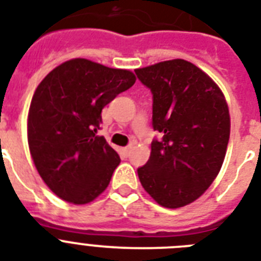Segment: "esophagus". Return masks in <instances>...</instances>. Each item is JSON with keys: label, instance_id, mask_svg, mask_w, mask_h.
<instances>
[{"label": "esophagus", "instance_id": "obj_1", "mask_svg": "<svg viewBox=\"0 0 261 261\" xmlns=\"http://www.w3.org/2000/svg\"><path fill=\"white\" fill-rule=\"evenodd\" d=\"M131 146H127V147H124V148H122V154L124 155V156H128V155H130V152H131Z\"/></svg>", "mask_w": 261, "mask_h": 261}]
</instances>
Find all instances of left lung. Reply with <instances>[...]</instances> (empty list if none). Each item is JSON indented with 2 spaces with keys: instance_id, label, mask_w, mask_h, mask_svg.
Listing matches in <instances>:
<instances>
[{
  "instance_id": "obj_1",
  "label": "left lung",
  "mask_w": 261,
  "mask_h": 261,
  "mask_svg": "<svg viewBox=\"0 0 261 261\" xmlns=\"http://www.w3.org/2000/svg\"><path fill=\"white\" fill-rule=\"evenodd\" d=\"M152 94V127L162 134L138 168L158 204L179 208L203 195L222 168L229 139V111L222 90L185 60L135 70Z\"/></svg>"
}]
</instances>
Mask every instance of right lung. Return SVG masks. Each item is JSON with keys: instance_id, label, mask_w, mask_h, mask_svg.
Here are the masks:
<instances>
[{"instance_id": "obj_1", "label": "right lung", "mask_w": 261, "mask_h": 261, "mask_svg": "<svg viewBox=\"0 0 261 261\" xmlns=\"http://www.w3.org/2000/svg\"><path fill=\"white\" fill-rule=\"evenodd\" d=\"M135 81L128 70L75 58L39 83L28 115V141L37 171L57 196L86 204L106 190L120 159L97 135L100 113Z\"/></svg>"}]
</instances>
